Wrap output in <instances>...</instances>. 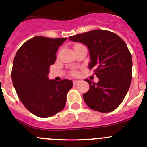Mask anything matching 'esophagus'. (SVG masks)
I'll use <instances>...</instances> for the list:
<instances>
[{
    "label": "esophagus",
    "instance_id": "esophagus-1",
    "mask_svg": "<svg viewBox=\"0 0 147 147\" xmlns=\"http://www.w3.org/2000/svg\"><path fill=\"white\" fill-rule=\"evenodd\" d=\"M79 82H80V81H77V80H75V81H74L73 84H74V85H75H75H77V84H78Z\"/></svg>",
    "mask_w": 147,
    "mask_h": 147
}]
</instances>
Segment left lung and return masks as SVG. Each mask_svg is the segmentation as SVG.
<instances>
[{
    "label": "left lung",
    "instance_id": "obj_1",
    "mask_svg": "<svg viewBox=\"0 0 147 147\" xmlns=\"http://www.w3.org/2000/svg\"><path fill=\"white\" fill-rule=\"evenodd\" d=\"M69 39L87 47L89 69H95L99 79L97 84L86 79L89 89L83 98L86 105L100 112L115 110L124 99L132 81V55L126 43L115 33L101 29L70 36Z\"/></svg>",
    "mask_w": 147,
    "mask_h": 147
}]
</instances>
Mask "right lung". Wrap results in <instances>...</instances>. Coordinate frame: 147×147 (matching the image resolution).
Returning a JSON list of instances; mask_svg holds the SVG:
<instances>
[{
  "instance_id": "1",
  "label": "right lung",
  "mask_w": 147,
  "mask_h": 147,
  "mask_svg": "<svg viewBox=\"0 0 147 147\" xmlns=\"http://www.w3.org/2000/svg\"><path fill=\"white\" fill-rule=\"evenodd\" d=\"M66 38L37 36L27 40L15 55L12 80L19 99L35 115L48 118L64 108L72 81L49 80V67L55 62L56 52Z\"/></svg>"
}]
</instances>
